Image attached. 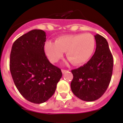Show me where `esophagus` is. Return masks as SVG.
Returning <instances> with one entry per match:
<instances>
[{
	"mask_svg": "<svg viewBox=\"0 0 123 123\" xmlns=\"http://www.w3.org/2000/svg\"><path fill=\"white\" fill-rule=\"evenodd\" d=\"M61 71H62V73H66V71H67V70H66V69H62Z\"/></svg>",
	"mask_w": 123,
	"mask_h": 123,
	"instance_id": "esophagus-1",
	"label": "esophagus"
}]
</instances>
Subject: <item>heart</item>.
Returning <instances> with one entry per match:
<instances>
[{"label": "heart", "mask_w": 123, "mask_h": 123, "mask_svg": "<svg viewBox=\"0 0 123 123\" xmlns=\"http://www.w3.org/2000/svg\"><path fill=\"white\" fill-rule=\"evenodd\" d=\"M96 41L90 34H77L60 36L55 42L48 41L44 50L52 62H57L66 52L68 59L75 65H80L89 59L95 48Z\"/></svg>", "instance_id": "obj_1"}]
</instances>
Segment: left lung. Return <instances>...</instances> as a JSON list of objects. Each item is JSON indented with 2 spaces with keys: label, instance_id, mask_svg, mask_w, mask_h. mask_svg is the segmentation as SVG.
I'll return each mask as SVG.
<instances>
[{
  "label": "left lung",
  "instance_id": "left-lung-1",
  "mask_svg": "<svg viewBox=\"0 0 123 123\" xmlns=\"http://www.w3.org/2000/svg\"><path fill=\"white\" fill-rule=\"evenodd\" d=\"M96 48L91 59L77 69L71 70L73 78L71 89L83 101L99 99L109 87L113 71V57L105 37L94 36Z\"/></svg>",
  "mask_w": 123,
  "mask_h": 123
}]
</instances>
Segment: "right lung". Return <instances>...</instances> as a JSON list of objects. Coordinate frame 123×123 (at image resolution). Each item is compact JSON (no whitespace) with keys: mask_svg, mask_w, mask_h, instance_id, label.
<instances>
[{"mask_svg":"<svg viewBox=\"0 0 123 123\" xmlns=\"http://www.w3.org/2000/svg\"><path fill=\"white\" fill-rule=\"evenodd\" d=\"M46 39L44 31L32 30L14 41L10 54L9 68L17 89L27 100L37 104L52 97L62 75L46 57Z\"/></svg>","mask_w":123,"mask_h":123,"instance_id":"obj_1","label":"right lung"}]
</instances>
